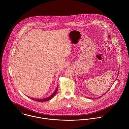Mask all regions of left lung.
Here are the masks:
<instances>
[{
    "mask_svg": "<svg viewBox=\"0 0 129 129\" xmlns=\"http://www.w3.org/2000/svg\"><path fill=\"white\" fill-rule=\"evenodd\" d=\"M108 37H109V38H110V35H109V36H108ZM119 72H118V74H119ZM108 91H109V90H108ZM107 92H108V91H107ZM107 92H106V93H107ZM106 93H105V94H106ZM102 96H100V97H99V98H100V97H102ZM88 98H89V97H88ZM90 98V99H91V98Z\"/></svg>",
    "mask_w": 129,
    "mask_h": 129,
    "instance_id": "left-lung-1",
    "label": "left lung"
}]
</instances>
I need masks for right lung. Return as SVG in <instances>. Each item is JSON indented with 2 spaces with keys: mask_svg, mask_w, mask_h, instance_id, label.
<instances>
[{
  "mask_svg": "<svg viewBox=\"0 0 129 129\" xmlns=\"http://www.w3.org/2000/svg\"><path fill=\"white\" fill-rule=\"evenodd\" d=\"M57 90H58V86H57V88L55 90V91L54 92V93L51 95L49 97H47V98H44V99H35V98H31V99L34 101H38V102H45V101H49L50 100H51L52 98L55 96V95L56 94V93H57Z\"/></svg>",
  "mask_w": 129,
  "mask_h": 129,
  "instance_id": "add662e5",
  "label": "right lung"
}]
</instances>
